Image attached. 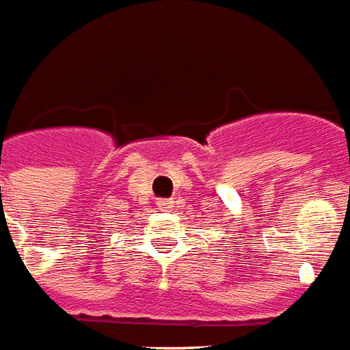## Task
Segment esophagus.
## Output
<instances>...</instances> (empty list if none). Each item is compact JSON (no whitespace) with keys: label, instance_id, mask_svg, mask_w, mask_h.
Wrapping results in <instances>:
<instances>
[{"label":"esophagus","instance_id":"esophagus-1","mask_svg":"<svg viewBox=\"0 0 350 350\" xmlns=\"http://www.w3.org/2000/svg\"><path fill=\"white\" fill-rule=\"evenodd\" d=\"M159 208H161V209H174L176 208V200H172V198H170V200H161V202H159Z\"/></svg>","mask_w":350,"mask_h":350}]
</instances>
